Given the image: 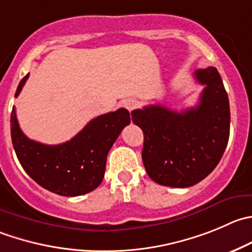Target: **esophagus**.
Masks as SVG:
<instances>
[{
  "mask_svg": "<svg viewBox=\"0 0 252 252\" xmlns=\"http://www.w3.org/2000/svg\"><path fill=\"white\" fill-rule=\"evenodd\" d=\"M123 106H124V108H126L129 112H131L133 109H135L136 107H138V102L133 98H129V99H126V101L123 102Z\"/></svg>",
  "mask_w": 252,
  "mask_h": 252,
  "instance_id": "1",
  "label": "esophagus"
}]
</instances>
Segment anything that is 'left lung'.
<instances>
[{"instance_id": "8db88e82", "label": "left lung", "mask_w": 252, "mask_h": 252, "mask_svg": "<svg viewBox=\"0 0 252 252\" xmlns=\"http://www.w3.org/2000/svg\"><path fill=\"white\" fill-rule=\"evenodd\" d=\"M203 85L199 103L182 112L151 104L131 112L144 133V166L154 182L176 188L191 187L216 168L230 131L229 98L218 70L194 72Z\"/></svg>"}]
</instances>
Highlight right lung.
<instances>
[{
    "mask_svg": "<svg viewBox=\"0 0 252 252\" xmlns=\"http://www.w3.org/2000/svg\"><path fill=\"white\" fill-rule=\"evenodd\" d=\"M28 77L27 74L21 80L14 97L21 94ZM129 123V112L119 108L92 119L71 140L59 145H45L24 135L13 107L12 144L22 167L38 185L60 196L76 197L89 193L101 185L107 155Z\"/></svg>",
    "mask_w": 252,
    "mask_h": 252,
    "instance_id": "1",
    "label": "right lung"
}]
</instances>
